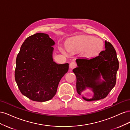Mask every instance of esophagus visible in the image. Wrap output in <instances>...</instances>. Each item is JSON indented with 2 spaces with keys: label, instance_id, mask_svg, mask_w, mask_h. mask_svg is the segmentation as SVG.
Returning <instances> with one entry per match:
<instances>
[{
  "label": "esophagus",
  "instance_id": "1",
  "mask_svg": "<svg viewBox=\"0 0 130 130\" xmlns=\"http://www.w3.org/2000/svg\"><path fill=\"white\" fill-rule=\"evenodd\" d=\"M76 66H77L76 63L74 62H72L69 64L70 68H72V69H73V68H75V67H76Z\"/></svg>",
  "mask_w": 130,
  "mask_h": 130
}]
</instances>
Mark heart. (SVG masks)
<instances>
[{"label": "heart", "mask_w": 130, "mask_h": 130, "mask_svg": "<svg viewBox=\"0 0 130 130\" xmlns=\"http://www.w3.org/2000/svg\"><path fill=\"white\" fill-rule=\"evenodd\" d=\"M103 48V43L100 39L95 38L91 36H78L72 38L69 41L67 49L69 52H83L84 56L91 58L99 54ZM61 52L67 54L66 51L63 48Z\"/></svg>", "instance_id": "1"}]
</instances>
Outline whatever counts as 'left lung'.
<instances>
[{
    "instance_id": "1",
    "label": "left lung",
    "mask_w": 130,
    "mask_h": 130,
    "mask_svg": "<svg viewBox=\"0 0 130 130\" xmlns=\"http://www.w3.org/2000/svg\"><path fill=\"white\" fill-rule=\"evenodd\" d=\"M105 50L99 55L90 59L77 58V67L73 70L76 77V90L78 94L87 88H91L94 95L91 99L82 97L87 101L104 99L115 87L119 61L113 46L105 42ZM104 81H101V76Z\"/></svg>"
}]
</instances>
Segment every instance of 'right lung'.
I'll use <instances>...</instances> for the list:
<instances>
[{
  "label": "right lung",
  "instance_id": "obj_1",
  "mask_svg": "<svg viewBox=\"0 0 130 130\" xmlns=\"http://www.w3.org/2000/svg\"><path fill=\"white\" fill-rule=\"evenodd\" d=\"M55 42L48 35L37 33L27 37L16 58L15 80L23 95L31 100L44 102L55 95L69 64L53 61Z\"/></svg>",
  "mask_w": 130,
  "mask_h": 130
}]
</instances>
